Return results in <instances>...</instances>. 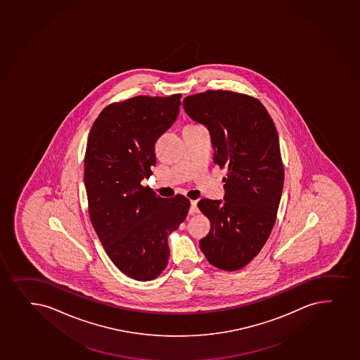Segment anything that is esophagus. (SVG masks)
I'll return each instance as SVG.
<instances>
[{
	"instance_id": "obj_1",
	"label": "esophagus",
	"mask_w": 360,
	"mask_h": 360,
	"mask_svg": "<svg viewBox=\"0 0 360 360\" xmlns=\"http://www.w3.org/2000/svg\"><path fill=\"white\" fill-rule=\"evenodd\" d=\"M198 201H191V202H190V210H189L190 214H195V213H198Z\"/></svg>"
}]
</instances>
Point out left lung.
<instances>
[{
    "label": "left lung",
    "instance_id": "8db88e82",
    "mask_svg": "<svg viewBox=\"0 0 360 360\" xmlns=\"http://www.w3.org/2000/svg\"><path fill=\"white\" fill-rule=\"evenodd\" d=\"M183 108L208 129L214 162L227 169L224 200L198 202L212 225L200 248L210 264L238 271L274 226L283 188L278 131L266 108L245 94L208 91L186 97Z\"/></svg>",
    "mask_w": 360,
    "mask_h": 360
}]
</instances>
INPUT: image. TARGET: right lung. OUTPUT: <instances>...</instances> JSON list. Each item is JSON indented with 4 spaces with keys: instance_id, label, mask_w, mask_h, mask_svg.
I'll return each instance as SVG.
<instances>
[{
    "instance_id": "right-lung-1",
    "label": "right lung",
    "mask_w": 360,
    "mask_h": 360,
    "mask_svg": "<svg viewBox=\"0 0 360 360\" xmlns=\"http://www.w3.org/2000/svg\"><path fill=\"white\" fill-rule=\"evenodd\" d=\"M181 94L135 97L101 111L85 154L89 218L110 259L138 281L165 269L167 237L186 220L190 201L157 196L141 182L155 165L154 143L177 120Z\"/></svg>"
}]
</instances>
